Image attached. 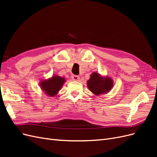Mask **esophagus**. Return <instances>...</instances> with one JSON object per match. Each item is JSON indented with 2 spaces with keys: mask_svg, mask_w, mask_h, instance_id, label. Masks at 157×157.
<instances>
[{
  "mask_svg": "<svg viewBox=\"0 0 157 157\" xmlns=\"http://www.w3.org/2000/svg\"><path fill=\"white\" fill-rule=\"evenodd\" d=\"M71 78H72V80H74V81H78L79 78H80L79 76H78V75H75L71 76Z\"/></svg>",
  "mask_w": 157,
  "mask_h": 157,
  "instance_id": "1",
  "label": "esophagus"
}]
</instances>
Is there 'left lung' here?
<instances>
[{
	"label": "left lung",
	"mask_w": 157,
	"mask_h": 157,
	"mask_svg": "<svg viewBox=\"0 0 157 157\" xmlns=\"http://www.w3.org/2000/svg\"><path fill=\"white\" fill-rule=\"evenodd\" d=\"M113 80L111 77L102 76L99 73L93 72L87 81V86L94 95L98 96L110 92L113 87Z\"/></svg>",
	"instance_id": "obj_1"
}]
</instances>
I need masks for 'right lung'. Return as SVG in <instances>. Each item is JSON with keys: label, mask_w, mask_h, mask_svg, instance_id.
<instances>
[{"label": "right lung", "mask_w": 157, "mask_h": 157, "mask_svg": "<svg viewBox=\"0 0 157 157\" xmlns=\"http://www.w3.org/2000/svg\"><path fill=\"white\" fill-rule=\"evenodd\" d=\"M65 81V77L54 75L48 78L41 79L39 82V86L47 96L54 97L58 94Z\"/></svg>", "instance_id": "obj_1"}]
</instances>
